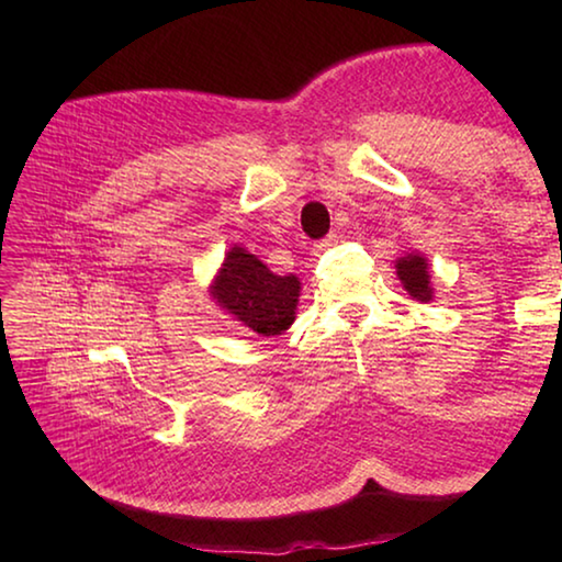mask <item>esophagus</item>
<instances>
[{"instance_id":"34e87169","label":"esophagus","mask_w":562,"mask_h":562,"mask_svg":"<svg viewBox=\"0 0 562 562\" xmlns=\"http://www.w3.org/2000/svg\"><path fill=\"white\" fill-rule=\"evenodd\" d=\"M339 240V235L337 233H329L327 237H325V240H319V250H327V247H331V245H335Z\"/></svg>"}]
</instances>
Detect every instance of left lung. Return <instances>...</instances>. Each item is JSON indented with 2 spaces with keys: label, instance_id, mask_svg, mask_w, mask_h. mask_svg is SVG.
Here are the masks:
<instances>
[{
  "label": "left lung",
  "instance_id": "1",
  "mask_svg": "<svg viewBox=\"0 0 562 562\" xmlns=\"http://www.w3.org/2000/svg\"><path fill=\"white\" fill-rule=\"evenodd\" d=\"M396 278L402 280V288L412 294L416 302H431L434 300V284H431V265L418 250H408L404 258L394 262Z\"/></svg>",
  "mask_w": 562,
  "mask_h": 562
}]
</instances>
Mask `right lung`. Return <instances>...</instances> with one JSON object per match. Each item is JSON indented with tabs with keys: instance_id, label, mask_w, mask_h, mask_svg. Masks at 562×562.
<instances>
[{
	"instance_id": "add662e5",
	"label": "right lung",
	"mask_w": 562,
	"mask_h": 562,
	"mask_svg": "<svg viewBox=\"0 0 562 562\" xmlns=\"http://www.w3.org/2000/svg\"><path fill=\"white\" fill-rule=\"evenodd\" d=\"M302 282L297 274H278L258 255L233 245L211 282V297L237 325L258 337H278L297 315Z\"/></svg>"
}]
</instances>
